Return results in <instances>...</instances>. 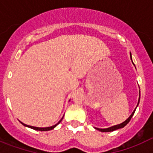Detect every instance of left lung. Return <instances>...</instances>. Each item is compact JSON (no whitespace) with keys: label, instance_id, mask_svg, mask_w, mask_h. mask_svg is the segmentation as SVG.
<instances>
[{"label":"left lung","instance_id":"obj_1","mask_svg":"<svg viewBox=\"0 0 153 153\" xmlns=\"http://www.w3.org/2000/svg\"><path fill=\"white\" fill-rule=\"evenodd\" d=\"M130 58H131V60H132V56H131V54H130ZM139 102H140V99H139V101H138V104H137V106H136V107L138 106V105H139ZM136 109H134V111L132 112V114L129 116V117L128 119H127L126 121H124L123 123H120V124H118V125H116V126H111V127H109V128H106V129H99V128H95L96 129H97V130L99 131H100V132H113V131L114 130H117V129H121V128H123L125 126H126L127 124L129 123V122L130 121L131 118L132 117V116L134 115V113L135 111H136Z\"/></svg>","mask_w":153,"mask_h":153}]
</instances>
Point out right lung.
<instances>
[{
	"label": "right lung",
	"instance_id": "obj_1",
	"mask_svg": "<svg viewBox=\"0 0 153 153\" xmlns=\"http://www.w3.org/2000/svg\"><path fill=\"white\" fill-rule=\"evenodd\" d=\"M63 117H62L61 120L59 121V122L57 123L56 124H55V125L52 126H50V127H44V128H40V127H35V126H28V125H26V124H24L23 123H21L23 124V125L24 126H27V127H29V128H31V129H35V130H39V131H49V130H51V129H54L55 127L56 126L58 125V124L60 123V122L62 121V120H63Z\"/></svg>",
	"mask_w": 153,
	"mask_h": 153
}]
</instances>
